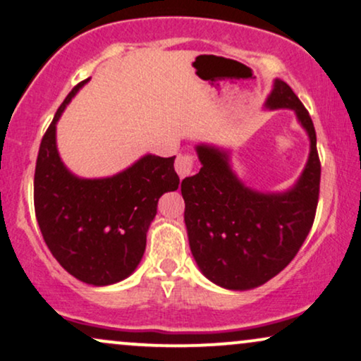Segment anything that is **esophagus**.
I'll list each match as a JSON object with an SVG mask.
<instances>
[{"instance_id":"1","label":"esophagus","mask_w":361,"mask_h":361,"mask_svg":"<svg viewBox=\"0 0 361 361\" xmlns=\"http://www.w3.org/2000/svg\"><path fill=\"white\" fill-rule=\"evenodd\" d=\"M193 166H195V158L191 157L190 153H180L175 159V170L181 180L191 175Z\"/></svg>"}]
</instances>
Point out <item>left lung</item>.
Here are the masks:
<instances>
[{
  "label": "left lung",
  "instance_id": "1",
  "mask_svg": "<svg viewBox=\"0 0 361 361\" xmlns=\"http://www.w3.org/2000/svg\"><path fill=\"white\" fill-rule=\"evenodd\" d=\"M267 104L293 109L310 136V158L293 188L280 195L243 186L226 153L196 147L202 170L181 181L191 253L203 275L228 290L263 285L288 264L312 230L320 196L322 165L308 109L276 80Z\"/></svg>",
  "mask_w": 361,
  "mask_h": 361
}]
</instances>
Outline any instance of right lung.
Segmentation results:
<instances>
[{"instance_id":"add662e5","label":"right lung","mask_w":361,"mask_h":361,"mask_svg":"<svg viewBox=\"0 0 361 361\" xmlns=\"http://www.w3.org/2000/svg\"><path fill=\"white\" fill-rule=\"evenodd\" d=\"M86 81L70 91L41 140L35 170V213L49 252L65 270L103 286L135 271L159 196L180 185L175 157L147 154L103 180L73 176L59 159L56 121Z\"/></svg>"}]
</instances>
